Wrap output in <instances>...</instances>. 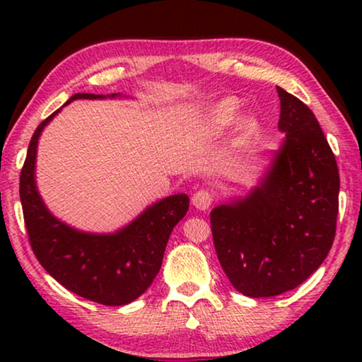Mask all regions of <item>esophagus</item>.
<instances>
[{
	"mask_svg": "<svg viewBox=\"0 0 362 362\" xmlns=\"http://www.w3.org/2000/svg\"><path fill=\"white\" fill-rule=\"evenodd\" d=\"M212 201H214V196H212V192L207 189H199L192 194V204H194V207H197L199 211L209 209Z\"/></svg>",
	"mask_w": 362,
	"mask_h": 362,
	"instance_id": "esophagus-1",
	"label": "esophagus"
}]
</instances>
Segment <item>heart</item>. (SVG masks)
I'll use <instances>...</instances> for the list:
<instances>
[{"label": "heart", "mask_w": 362, "mask_h": 362, "mask_svg": "<svg viewBox=\"0 0 362 362\" xmlns=\"http://www.w3.org/2000/svg\"><path fill=\"white\" fill-rule=\"evenodd\" d=\"M237 117H239V102L235 98H224L206 113L202 118V128L212 135H219L237 120ZM240 130L245 135H250L257 130V122L254 118H245L240 123Z\"/></svg>", "instance_id": "heart-1"}]
</instances>
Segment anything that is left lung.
<instances>
[{
    "mask_svg": "<svg viewBox=\"0 0 362 362\" xmlns=\"http://www.w3.org/2000/svg\"><path fill=\"white\" fill-rule=\"evenodd\" d=\"M285 140L245 199L217 206L211 230L232 286L262 298L293 290L328 255L339 209L336 158L313 112L276 87Z\"/></svg>",
    "mask_w": 362,
    "mask_h": 362,
    "instance_id": "obj_1",
    "label": "left lung"
}]
</instances>
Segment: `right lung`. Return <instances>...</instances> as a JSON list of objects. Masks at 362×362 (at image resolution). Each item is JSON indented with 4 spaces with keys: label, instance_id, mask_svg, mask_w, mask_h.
<instances>
[{
    "label": "right lung",
    "instance_id": "obj_1",
    "mask_svg": "<svg viewBox=\"0 0 362 362\" xmlns=\"http://www.w3.org/2000/svg\"><path fill=\"white\" fill-rule=\"evenodd\" d=\"M76 98L103 97L76 93L66 105ZM57 112L34 132L19 177L29 244L39 264L67 290L100 305H127L145 293L155 280L173 227L189 209V197L175 194L158 201L115 234H87L56 219L39 196L34 165L42 128Z\"/></svg>",
    "mask_w": 362,
    "mask_h": 362
}]
</instances>
